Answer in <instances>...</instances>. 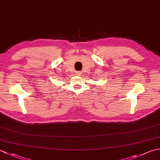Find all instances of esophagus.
Instances as JSON below:
<instances>
[{"mask_svg":"<svg viewBox=\"0 0 160 160\" xmlns=\"http://www.w3.org/2000/svg\"><path fill=\"white\" fill-rule=\"evenodd\" d=\"M76 73H77L78 76H80V75H81V72H79V71H78V72H77Z\"/></svg>","mask_w":160,"mask_h":160,"instance_id":"34e87169","label":"esophagus"}]
</instances>
